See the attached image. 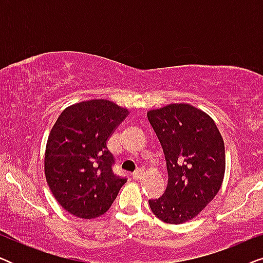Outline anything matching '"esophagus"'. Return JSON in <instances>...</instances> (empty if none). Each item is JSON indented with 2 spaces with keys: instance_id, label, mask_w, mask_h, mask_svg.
Returning a JSON list of instances; mask_svg holds the SVG:
<instances>
[{
  "instance_id": "obj_1",
  "label": "esophagus",
  "mask_w": 263,
  "mask_h": 263,
  "mask_svg": "<svg viewBox=\"0 0 263 263\" xmlns=\"http://www.w3.org/2000/svg\"><path fill=\"white\" fill-rule=\"evenodd\" d=\"M142 175H143V171L141 170V168H138V170L133 172L132 176H133V178H134V179H141Z\"/></svg>"
}]
</instances>
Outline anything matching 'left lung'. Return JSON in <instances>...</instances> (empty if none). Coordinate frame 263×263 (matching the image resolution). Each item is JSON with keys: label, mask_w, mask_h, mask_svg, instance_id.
I'll use <instances>...</instances> for the list:
<instances>
[{"label": "left lung", "mask_w": 263, "mask_h": 263, "mask_svg": "<svg viewBox=\"0 0 263 263\" xmlns=\"http://www.w3.org/2000/svg\"><path fill=\"white\" fill-rule=\"evenodd\" d=\"M147 117L163 147L167 186L149 200L157 218L182 224L195 218L217 195L225 174V146L214 121L189 104L149 110Z\"/></svg>", "instance_id": "1"}]
</instances>
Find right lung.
Listing matches in <instances>:
<instances>
[{
    "label": "right lung",
    "mask_w": 263,
    "mask_h": 263,
    "mask_svg": "<svg viewBox=\"0 0 263 263\" xmlns=\"http://www.w3.org/2000/svg\"><path fill=\"white\" fill-rule=\"evenodd\" d=\"M129 111L106 99L74 104L62 111L45 148V177L67 212L82 219L105 213L127 178L112 171L106 141Z\"/></svg>",
    "instance_id": "right-lung-1"
}]
</instances>
